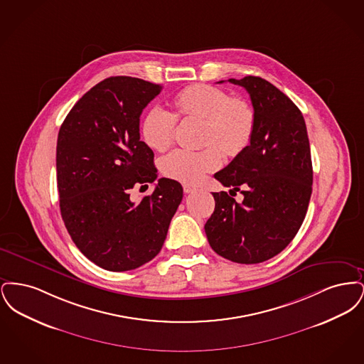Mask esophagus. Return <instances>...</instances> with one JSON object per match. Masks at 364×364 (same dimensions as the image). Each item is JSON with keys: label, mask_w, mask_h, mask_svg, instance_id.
I'll list each match as a JSON object with an SVG mask.
<instances>
[{"label": "esophagus", "mask_w": 364, "mask_h": 364, "mask_svg": "<svg viewBox=\"0 0 364 364\" xmlns=\"http://www.w3.org/2000/svg\"><path fill=\"white\" fill-rule=\"evenodd\" d=\"M183 190H184L186 193H192V192H195L198 188H196V186H192V184H183Z\"/></svg>", "instance_id": "obj_1"}]
</instances>
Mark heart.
I'll return each instance as SVG.
<instances>
[{
  "label": "heart",
  "mask_w": 364,
  "mask_h": 364,
  "mask_svg": "<svg viewBox=\"0 0 364 364\" xmlns=\"http://www.w3.org/2000/svg\"><path fill=\"white\" fill-rule=\"evenodd\" d=\"M176 114L203 120L200 150L177 149L162 158V173L173 180L196 183L217 171L226 156H236L250 146L255 131V112L242 98H230L221 88L193 85L174 97ZM176 114L162 106H153L144 114L140 132L149 147L165 151L173 141Z\"/></svg>",
  "instance_id": "b5f03b06"
}]
</instances>
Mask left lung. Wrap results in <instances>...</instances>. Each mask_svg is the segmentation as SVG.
Here are the masks:
<instances>
[{"mask_svg": "<svg viewBox=\"0 0 364 364\" xmlns=\"http://www.w3.org/2000/svg\"><path fill=\"white\" fill-rule=\"evenodd\" d=\"M230 83L247 90L255 112L250 146L214 177L232 191L213 192L215 208L205 232L225 259L254 264L270 259L294 240L312 192V164L306 122L277 87L258 76ZM223 83V82H220Z\"/></svg>", "mask_w": 364, "mask_h": 364, "instance_id": "8db88e82", "label": "left lung"}]
</instances>
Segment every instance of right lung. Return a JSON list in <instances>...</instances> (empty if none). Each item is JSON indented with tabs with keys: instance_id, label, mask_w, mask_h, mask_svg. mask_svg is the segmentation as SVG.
Here are the masks:
<instances>
[{
	"instance_id": "right-lung-1",
	"label": "right lung",
	"mask_w": 364,
	"mask_h": 364,
	"mask_svg": "<svg viewBox=\"0 0 364 364\" xmlns=\"http://www.w3.org/2000/svg\"><path fill=\"white\" fill-rule=\"evenodd\" d=\"M161 90L138 77H107L75 104L58 132L63 221L82 254L105 270L153 259L183 199L181 184L165 177L138 203L129 198L134 187L156 181L154 153L140 140L139 122Z\"/></svg>"
}]
</instances>
